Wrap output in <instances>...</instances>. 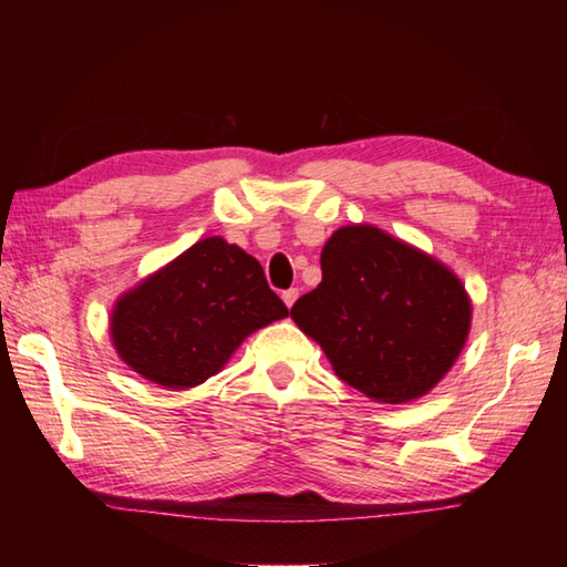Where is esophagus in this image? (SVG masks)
Instances as JSON below:
<instances>
[{
  "instance_id": "esophagus-1",
  "label": "esophagus",
  "mask_w": 567,
  "mask_h": 567,
  "mask_svg": "<svg viewBox=\"0 0 567 567\" xmlns=\"http://www.w3.org/2000/svg\"><path fill=\"white\" fill-rule=\"evenodd\" d=\"M297 297H300V292H297V287H290V290L282 292V302H285L287 307H292Z\"/></svg>"
}]
</instances>
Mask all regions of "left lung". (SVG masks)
I'll return each instance as SVG.
<instances>
[{
	"mask_svg": "<svg viewBox=\"0 0 567 567\" xmlns=\"http://www.w3.org/2000/svg\"><path fill=\"white\" fill-rule=\"evenodd\" d=\"M320 265L322 282L290 315L338 378L392 405L437 385L470 330V300L457 277L370 225L338 229Z\"/></svg>",
	"mask_w": 567,
	"mask_h": 567,
	"instance_id": "8db88e82",
	"label": "left lung"
}]
</instances>
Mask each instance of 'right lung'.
Returning a JSON list of instances; mask_svg holds the SVG:
<instances>
[{"label": "right lung", "instance_id": "obj_1", "mask_svg": "<svg viewBox=\"0 0 567 567\" xmlns=\"http://www.w3.org/2000/svg\"><path fill=\"white\" fill-rule=\"evenodd\" d=\"M287 315L260 262L207 237L114 305L112 340L134 372L165 388H195L249 332Z\"/></svg>", "mask_w": 567, "mask_h": 567}]
</instances>
